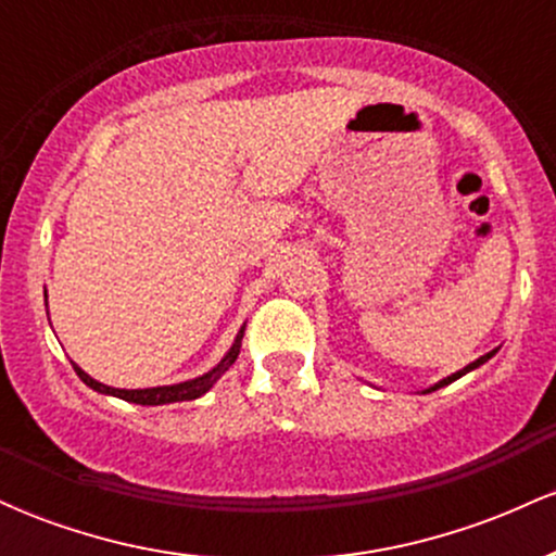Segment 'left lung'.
Returning a JSON list of instances; mask_svg holds the SVG:
<instances>
[{
	"label": "left lung",
	"instance_id": "1",
	"mask_svg": "<svg viewBox=\"0 0 556 556\" xmlns=\"http://www.w3.org/2000/svg\"><path fill=\"white\" fill-rule=\"evenodd\" d=\"M496 355V350H491V353H486V355H481V358L478 361H473V363H468V366L463 368V371H457V374H452V376H446V379H442L439 381V384H433V387H429V389H424V394L426 392H437V389H442V387H446V384H452V381H457L460 379V376H465L468 371H473V368H478V366H483V363H486L489 358H494Z\"/></svg>",
	"mask_w": 556,
	"mask_h": 556
}]
</instances>
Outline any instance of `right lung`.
<instances>
[{
	"instance_id": "1",
	"label": "right lung",
	"mask_w": 556,
	"mask_h": 556,
	"mask_svg": "<svg viewBox=\"0 0 556 556\" xmlns=\"http://www.w3.org/2000/svg\"><path fill=\"white\" fill-rule=\"evenodd\" d=\"M242 334H245V327H240L238 337H235L232 348L227 350V355L222 358L216 366L212 368L208 374L203 376H195V379L190 381H180V384H169V387H151V389H114V387H106L101 384V381H96L88 376L78 363H73L75 374L80 376L83 384H88L93 389V392H101V394H112V397H119L125 402H136V405H169V402H185V400H195L201 397V394H206L208 389H212L216 381H219V376L227 371L229 366H232L235 361H238L240 355V342H242Z\"/></svg>"
}]
</instances>
